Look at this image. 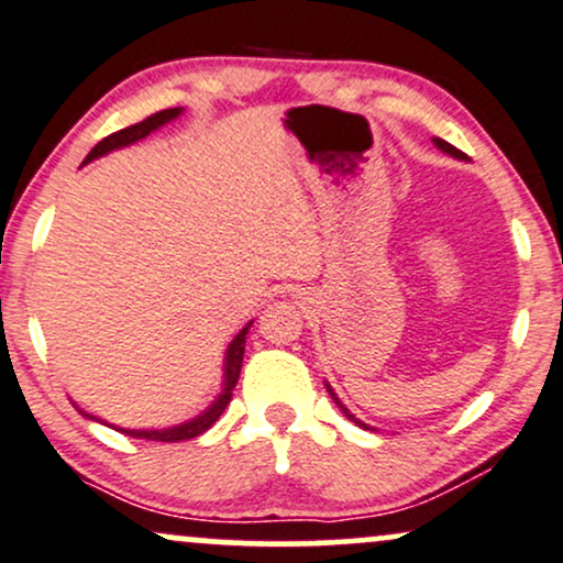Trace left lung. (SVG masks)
Wrapping results in <instances>:
<instances>
[{"mask_svg": "<svg viewBox=\"0 0 563 563\" xmlns=\"http://www.w3.org/2000/svg\"><path fill=\"white\" fill-rule=\"evenodd\" d=\"M435 146L440 148V152L451 154V157H459V159H464V152H459L456 146H451V144H449V141H443V139H435ZM328 393H330V396H333V401H335L338 406H341V411H343V415H346L349 419H354V422L358 424V428H364V422H358V419H356L354 415H349V409H346V406H343L341 401H338V396H335V393H333V388H330V385H328Z\"/></svg>", "mask_w": 563, "mask_h": 563, "instance_id": "obj_1", "label": "left lung"}]
</instances>
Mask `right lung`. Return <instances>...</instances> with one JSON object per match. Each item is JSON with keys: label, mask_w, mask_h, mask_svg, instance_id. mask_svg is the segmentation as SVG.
Returning <instances> with one entry per match:
<instances>
[{"label": "right lung", "mask_w": 563, "mask_h": 563, "mask_svg": "<svg viewBox=\"0 0 563 563\" xmlns=\"http://www.w3.org/2000/svg\"><path fill=\"white\" fill-rule=\"evenodd\" d=\"M178 114H180L178 107H173V110L154 112V114H148L146 120H141V123L128 125V128H123V131L107 135V139H101L99 144L93 146L91 152H88L86 162L88 159H97V157H101V154L112 152V148L128 146V144H133V141L144 139V135H148L152 131H157L159 125L170 123V120L178 118ZM249 328H252V322H249L246 328H243L241 333L235 335L233 343H230V349H228V354H225V388H222L220 398H217V401L209 406L205 415L191 419V422H186V424H178V428H170V430H120V432H125V435H131V438L162 440V443H178V440H191V438L201 435V432H207L209 428H212L217 419H220L222 411H225V406L230 404V396H233L235 383H239L241 364H243V349H246Z\"/></svg>", "instance_id": "1"}]
</instances>
